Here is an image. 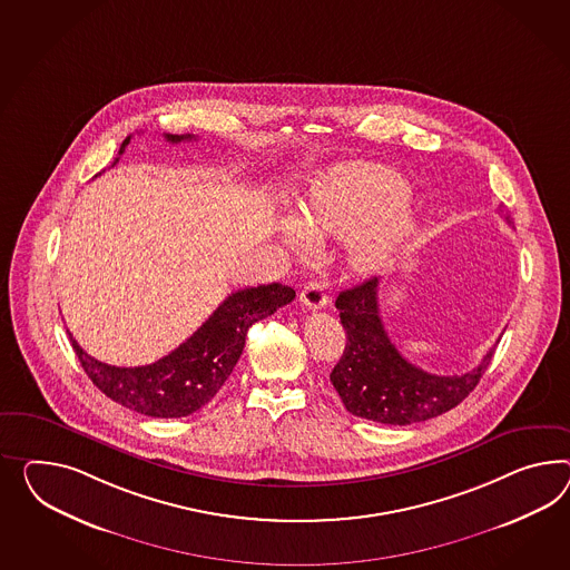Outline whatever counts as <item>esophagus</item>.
I'll return each mask as SVG.
<instances>
[{
	"label": "esophagus",
	"mask_w": 570,
	"mask_h": 570,
	"mask_svg": "<svg viewBox=\"0 0 570 570\" xmlns=\"http://www.w3.org/2000/svg\"><path fill=\"white\" fill-rule=\"evenodd\" d=\"M299 302L309 309H322L328 304V297L324 293V285L321 281H312L307 283L306 287L299 293Z\"/></svg>",
	"instance_id": "1"
}]
</instances>
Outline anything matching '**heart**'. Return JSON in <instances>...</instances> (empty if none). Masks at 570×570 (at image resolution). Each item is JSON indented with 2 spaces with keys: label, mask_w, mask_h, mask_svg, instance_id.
Instances as JSON below:
<instances>
[{
  "label": "heart",
  "mask_w": 570,
  "mask_h": 570,
  "mask_svg": "<svg viewBox=\"0 0 570 570\" xmlns=\"http://www.w3.org/2000/svg\"><path fill=\"white\" fill-rule=\"evenodd\" d=\"M407 184L391 169L353 165L322 179L281 234L293 249L307 248L309 237H347V263L360 275L379 273L411 229Z\"/></svg>",
  "instance_id": "1"
}]
</instances>
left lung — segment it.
<instances>
[{
	"instance_id": "left-lung-1",
	"label": "left lung",
	"mask_w": 570,
	"mask_h": 570,
	"mask_svg": "<svg viewBox=\"0 0 570 570\" xmlns=\"http://www.w3.org/2000/svg\"><path fill=\"white\" fill-rule=\"evenodd\" d=\"M379 285L380 278H367L336 297L347 345L331 372V382L345 409L364 420L407 425L439 417L478 386L494 347L465 374L423 372L409 364L386 335L380 318Z\"/></svg>"
}]
</instances>
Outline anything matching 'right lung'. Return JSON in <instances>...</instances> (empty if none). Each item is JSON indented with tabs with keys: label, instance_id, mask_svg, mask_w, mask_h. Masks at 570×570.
<instances>
[{
	"label": "right lung",
	"instance_id": "right-lung-1",
	"mask_svg": "<svg viewBox=\"0 0 570 570\" xmlns=\"http://www.w3.org/2000/svg\"><path fill=\"white\" fill-rule=\"evenodd\" d=\"M130 138L121 142L119 155L130 145ZM165 138L181 142L194 136L165 134ZM293 297L292 287L281 283L232 293L177 350L155 364L138 367L102 364L90 357L72 335L70 341L88 379L111 401L148 417H186L219 393L244 351L249 326L275 314Z\"/></svg>",
	"mask_w": 570,
	"mask_h": 570
}]
</instances>
